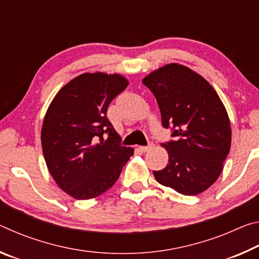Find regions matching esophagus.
I'll list each match as a JSON object with an SVG mask.
<instances>
[{
  "label": "esophagus",
  "instance_id": "34e87169",
  "mask_svg": "<svg viewBox=\"0 0 259 259\" xmlns=\"http://www.w3.org/2000/svg\"><path fill=\"white\" fill-rule=\"evenodd\" d=\"M153 146H154V145H153V144L151 143L148 146H140V147H139V151L143 152V153H145V152H148L150 150H152Z\"/></svg>",
  "mask_w": 259,
  "mask_h": 259
}]
</instances>
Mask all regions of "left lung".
Listing matches in <instances>:
<instances>
[{"label":"left lung","mask_w":259,"mask_h":259,"mask_svg":"<svg viewBox=\"0 0 259 259\" xmlns=\"http://www.w3.org/2000/svg\"><path fill=\"white\" fill-rule=\"evenodd\" d=\"M156 102L164 128L175 140L162 144L164 169L153 171L161 185L184 195L204 192L217 181L231 148L226 108L210 83L191 68L168 64L143 78Z\"/></svg>","instance_id":"left-lung-1"}]
</instances>
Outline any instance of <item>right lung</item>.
<instances>
[{"mask_svg": "<svg viewBox=\"0 0 259 259\" xmlns=\"http://www.w3.org/2000/svg\"><path fill=\"white\" fill-rule=\"evenodd\" d=\"M129 82L120 74L84 73L55 96L43 120L42 151L61 190L77 200L109 190L134 155L107 119V108Z\"/></svg>", "mask_w": 259, "mask_h": 259, "instance_id": "obj_1", "label": "right lung"}]
</instances>
